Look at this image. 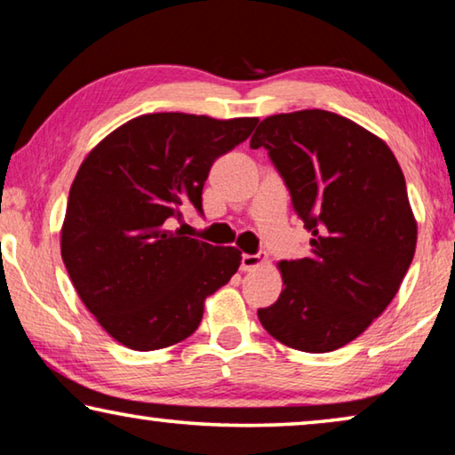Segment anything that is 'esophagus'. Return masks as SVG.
<instances>
[{"label":"esophagus","mask_w":455,"mask_h":455,"mask_svg":"<svg viewBox=\"0 0 455 455\" xmlns=\"http://www.w3.org/2000/svg\"><path fill=\"white\" fill-rule=\"evenodd\" d=\"M263 261H266V259H263V255H259V253H255V255L245 253V255H243V259H241V269L243 271H253L257 267H261Z\"/></svg>","instance_id":"esophagus-1"}]
</instances>
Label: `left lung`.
<instances>
[{"mask_svg": "<svg viewBox=\"0 0 455 455\" xmlns=\"http://www.w3.org/2000/svg\"><path fill=\"white\" fill-rule=\"evenodd\" d=\"M267 148L310 236L308 257L280 261L283 290L257 316L298 351H335L396 296L417 247L403 169L376 134L327 110L261 120L251 148Z\"/></svg>", "mask_w": 455, "mask_h": 455, "instance_id": "left-lung-1", "label": "left lung"}]
</instances>
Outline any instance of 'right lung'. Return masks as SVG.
Listing matches in <instances>:
<instances>
[{
  "label": "right lung",
  "mask_w": 455,
  "mask_h": 455,
  "mask_svg": "<svg viewBox=\"0 0 455 455\" xmlns=\"http://www.w3.org/2000/svg\"><path fill=\"white\" fill-rule=\"evenodd\" d=\"M257 118L159 112L128 120L92 148L73 180L60 255L81 302L134 351L184 341L204 300L236 274L241 251L172 230L202 212L212 163L245 140Z\"/></svg>",
  "instance_id": "add662e5"
}]
</instances>
